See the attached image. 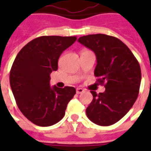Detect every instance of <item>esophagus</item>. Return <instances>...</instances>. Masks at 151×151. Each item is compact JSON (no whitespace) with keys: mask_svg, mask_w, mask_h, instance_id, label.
<instances>
[{"mask_svg":"<svg viewBox=\"0 0 151 151\" xmlns=\"http://www.w3.org/2000/svg\"><path fill=\"white\" fill-rule=\"evenodd\" d=\"M84 91V90L82 88H80V87H78V88H77V90H76V92H77V94H82V92Z\"/></svg>","mask_w":151,"mask_h":151,"instance_id":"34e87169","label":"esophagus"}]
</instances>
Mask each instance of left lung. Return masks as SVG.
<instances>
[{
    "label": "left lung",
    "instance_id": "1",
    "mask_svg": "<svg viewBox=\"0 0 151 151\" xmlns=\"http://www.w3.org/2000/svg\"><path fill=\"white\" fill-rule=\"evenodd\" d=\"M78 42L96 55L95 76L105 91L93 95L86 108V116L93 123L108 126L124 116L139 93L142 73L136 57L124 43L104 34L82 36Z\"/></svg>",
    "mask_w": 151,
    "mask_h": 151
}]
</instances>
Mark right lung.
I'll return each mask as SVG.
<instances>
[{
	"instance_id": "obj_1",
	"label": "right lung",
	"mask_w": 151,
	"mask_h": 151,
	"mask_svg": "<svg viewBox=\"0 0 151 151\" xmlns=\"http://www.w3.org/2000/svg\"><path fill=\"white\" fill-rule=\"evenodd\" d=\"M76 36H40L26 44L11 67L9 83L19 110L32 123L47 127L62 119L73 98V86H50V73L58 69L61 53Z\"/></svg>"
}]
</instances>
